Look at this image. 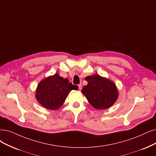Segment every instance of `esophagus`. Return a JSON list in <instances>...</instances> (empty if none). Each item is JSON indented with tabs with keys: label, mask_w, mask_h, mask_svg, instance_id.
I'll list each match as a JSON object with an SVG mask.
<instances>
[{
	"label": "esophagus",
	"mask_w": 156,
	"mask_h": 156,
	"mask_svg": "<svg viewBox=\"0 0 156 156\" xmlns=\"http://www.w3.org/2000/svg\"><path fill=\"white\" fill-rule=\"evenodd\" d=\"M78 87H79V90H81L82 89V84H79L78 85Z\"/></svg>",
	"instance_id": "esophagus-1"
}]
</instances>
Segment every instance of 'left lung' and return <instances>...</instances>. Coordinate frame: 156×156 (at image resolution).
Returning a JSON list of instances; mask_svg holds the SVG:
<instances>
[{
  "instance_id": "8db88e82",
  "label": "left lung",
  "mask_w": 156,
  "mask_h": 156,
  "mask_svg": "<svg viewBox=\"0 0 156 156\" xmlns=\"http://www.w3.org/2000/svg\"><path fill=\"white\" fill-rule=\"evenodd\" d=\"M87 85L82 93L94 108L103 110L112 107L118 98V90L112 80L95 74L85 77Z\"/></svg>"
}]
</instances>
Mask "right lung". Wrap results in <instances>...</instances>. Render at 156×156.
I'll use <instances>...</instances> for the list:
<instances>
[{
	"label": "right lung",
	"mask_w": 156,
	"mask_h": 156,
	"mask_svg": "<svg viewBox=\"0 0 156 156\" xmlns=\"http://www.w3.org/2000/svg\"><path fill=\"white\" fill-rule=\"evenodd\" d=\"M78 89V86L69 83L67 78H63L55 73L39 82L35 98L45 108L57 110L63 104L69 92Z\"/></svg>",
	"instance_id": "obj_1"
}]
</instances>
